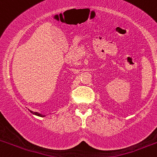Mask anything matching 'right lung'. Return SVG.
I'll return each instance as SVG.
<instances>
[{
  "mask_svg": "<svg viewBox=\"0 0 157 157\" xmlns=\"http://www.w3.org/2000/svg\"><path fill=\"white\" fill-rule=\"evenodd\" d=\"M29 111H30V112H31L32 114H34V115H35V116H40V117H45V115H42V114H41V113H38V112H33V111H31V110H30V109H28Z\"/></svg>",
  "mask_w": 157,
  "mask_h": 157,
  "instance_id": "right-lung-1",
  "label": "right lung"
}]
</instances>
